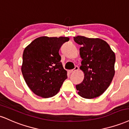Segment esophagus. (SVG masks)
I'll return each instance as SVG.
<instances>
[{"label": "esophagus", "mask_w": 129, "mask_h": 129, "mask_svg": "<svg viewBox=\"0 0 129 129\" xmlns=\"http://www.w3.org/2000/svg\"><path fill=\"white\" fill-rule=\"evenodd\" d=\"M78 69H79V68H78V66H76L74 69H72V70H71L70 71H71V72H75V71H78Z\"/></svg>", "instance_id": "esophagus-1"}]
</instances>
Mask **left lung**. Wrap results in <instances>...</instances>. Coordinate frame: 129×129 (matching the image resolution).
Masks as SVG:
<instances>
[{"label": "left lung", "instance_id": "8db88e82", "mask_svg": "<svg viewBox=\"0 0 129 129\" xmlns=\"http://www.w3.org/2000/svg\"><path fill=\"white\" fill-rule=\"evenodd\" d=\"M74 40L81 46L80 69L84 74L83 81L76 85L78 95L87 99L98 97L106 90L114 77L115 53L106 42L98 38L78 36Z\"/></svg>", "mask_w": 129, "mask_h": 129}]
</instances>
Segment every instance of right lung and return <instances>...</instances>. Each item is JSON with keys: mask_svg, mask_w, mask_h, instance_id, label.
<instances>
[{"mask_svg": "<svg viewBox=\"0 0 129 129\" xmlns=\"http://www.w3.org/2000/svg\"><path fill=\"white\" fill-rule=\"evenodd\" d=\"M69 40L66 37L43 36L36 39L25 48L21 69L26 83L37 96H54L68 78L58 51Z\"/></svg>", "mask_w": 129, "mask_h": 129, "instance_id": "right-lung-1", "label": "right lung"}]
</instances>
